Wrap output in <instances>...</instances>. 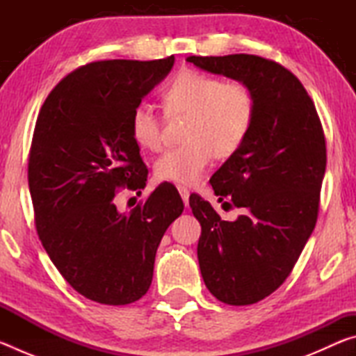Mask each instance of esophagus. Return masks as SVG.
I'll list each match as a JSON object with an SVG mask.
<instances>
[{
  "instance_id": "obj_1",
  "label": "esophagus",
  "mask_w": 356,
  "mask_h": 356,
  "mask_svg": "<svg viewBox=\"0 0 356 356\" xmlns=\"http://www.w3.org/2000/svg\"><path fill=\"white\" fill-rule=\"evenodd\" d=\"M177 190L180 193V196H182V201H184L185 206H188V197H190L188 188H186V186H184V185H177Z\"/></svg>"
}]
</instances>
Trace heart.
<instances>
[{"instance_id": "1", "label": "heart", "mask_w": 356, "mask_h": 356, "mask_svg": "<svg viewBox=\"0 0 356 356\" xmlns=\"http://www.w3.org/2000/svg\"><path fill=\"white\" fill-rule=\"evenodd\" d=\"M163 105L170 118L188 116L184 129L186 143L161 154L154 171L159 180L184 185L201 180L215 155H236L257 116V97L250 84L193 69L182 70L166 84ZM163 125V118L149 102H140L130 114V135L141 149L161 147Z\"/></svg>"}]
</instances>
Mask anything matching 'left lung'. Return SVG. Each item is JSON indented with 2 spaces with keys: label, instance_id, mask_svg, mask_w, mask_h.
Segmentation results:
<instances>
[{
  "label": "left lung",
  "instance_id": "8db88e82",
  "mask_svg": "<svg viewBox=\"0 0 356 356\" xmlns=\"http://www.w3.org/2000/svg\"><path fill=\"white\" fill-rule=\"evenodd\" d=\"M186 61L250 84L257 97L248 140L210 179L220 201L243 215L225 221L209 201L190 196L210 293L226 305H252L286 281L316 227L327 166L322 122L298 78L272 59L238 53Z\"/></svg>",
  "mask_w": 356,
  "mask_h": 356
}]
</instances>
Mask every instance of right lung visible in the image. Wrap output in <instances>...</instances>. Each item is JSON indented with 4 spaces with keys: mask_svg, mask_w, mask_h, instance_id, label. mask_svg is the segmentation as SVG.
<instances>
[{
    "mask_svg": "<svg viewBox=\"0 0 356 356\" xmlns=\"http://www.w3.org/2000/svg\"><path fill=\"white\" fill-rule=\"evenodd\" d=\"M172 64L174 56L81 65L53 88L35 120L28 159L35 231L63 278L102 305H130L149 291L161 237L184 212L170 185L129 213L114 204L120 188L146 185L130 114Z\"/></svg>",
    "mask_w": 356,
    "mask_h": 356,
    "instance_id": "add662e5",
    "label": "right lung"
}]
</instances>
